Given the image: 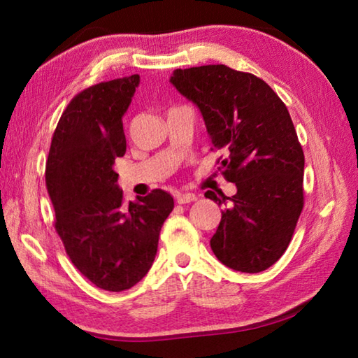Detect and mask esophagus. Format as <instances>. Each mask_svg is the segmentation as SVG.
<instances>
[{
  "instance_id": "esophagus-1",
  "label": "esophagus",
  "mask_w": 358,
  "mask_h": 358,
  "mask_svg": "<svg viewBox=\"0 0 358 358\" xmlns=\"http://www.w3.org/2000/svg\"><path fill=\"white\" fill-rule=\"evenodd\" d=\"M194 201H197V196L194 192H183L177 196V202L178 203H191Z\"/></svg>"
}]
</instances>
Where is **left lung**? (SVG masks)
Segmentation results:
<instances>
[{
    "mask_svg": "<svg viewBox=\"0 0 358 358\" xmlns=\"http://www.w3.org/2000/svg\"><path fill=\"white\" fill-rule=\"evenodd\" d=\"M171 83L199 107L211 143L226 153L220 169L237 186L232 197L205 192L226 207L211 250L235 271L266 270L303 210L305 156L287 107L262 78L224 64L175 69Z\"/></svg>",
    "mask_w": 358,
    "mask_h": 358,
    "instance_id": "obj_1",
    "label": "left lung"
}]
</instances>
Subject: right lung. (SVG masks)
I'll use <instances>...</instances> for the list:
<instances>
[{
  "label": "right lung",
  "mask_w": 358,
  "mask_h": 358,
  "mask_svg": "<svg viewBox=\"0 0 358 358\" xmlns=\"http://www.w3.org/2000/svg\"><path fill=\"white\" fill-rule=\"evenodd\" d=\"M138 83L134 74L78 93L58 121L45 166L55 229L71 262L110 292L148 273L173 210V197L162 189L124 203L117 183L115 159L126 153L123 115Z\"/></svg>",
  "instance_id": "obj_1"
}]
</instances>
